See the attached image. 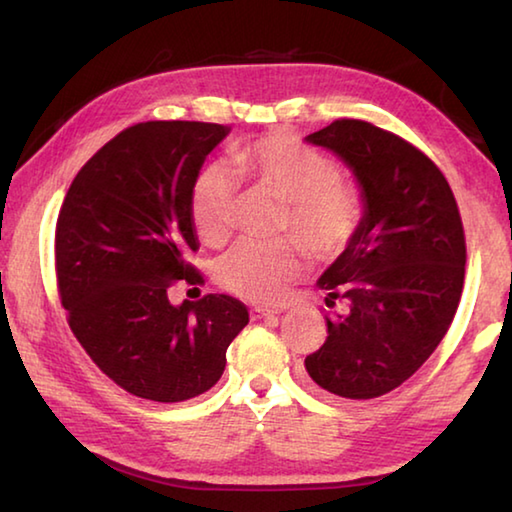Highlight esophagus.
Instances as JSON below:
<instances>
[{"mask_svg": "<svg viewBox=\"0 0 512 512\" xmlns=\"http://www.w3.org/2000/svg\"><path fill=\"white\" fill-rule=\"evenodd\" d=\"M277 311L275 309H266V307H250V318L259 320V318H268V316H275Z\"/></svg>", "mask_w": 512, "mask_h": 512, "instance_id": "1", "label": "esophagus"}]
</instances>
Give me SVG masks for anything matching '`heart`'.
<instances>
[{"label":"heart","mask_w":512,"mask_h":512,"mask_svg":"<svg viewBox=\"0 0 512 512\" xmlns=\"http://www.w3.org/2000/svg\"><path fill=\"white\" fill-rule=\"evenodd\" d=\"M237 176L287 198L280 230L296 235L275 241L244 239L219 257L214 277L225 291L253 302H273L302 268L305 251L316 262H332L357 241L366 198L361 187L341 176L332 155L287 133H268L237 144L230 153ZM237 185L230 171L210 162L196 173L189 216L207 246L230 237Z\"/></svg>","instance_id":"heart-1"}]
</instances>
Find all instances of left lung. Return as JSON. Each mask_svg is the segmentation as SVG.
Instances as JSON below:
<instances>
[{"mask_svg":"<svg viewBox=\"0 0 512 512\" xmlns=\"http://www.w3.org/2000/svg\"><path fill=\"white\" fill-rule=\"evenodd\" d=\"M307 142L350 164L366 216L318 280L327 339L305 368L327 393L372 400L402 386L452 325L467 259L461 212L429 155L370 121L336 119Z\"/></svg>","mask_w":512,"mask_h":512,"instance_id":"obj_1","label":"left lung"}]
</instances>
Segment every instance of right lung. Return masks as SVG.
<instances>
[{
  "label": "right lung",
  "mask_w": 512,
  "mask_h": 512,
  "mask_svg": "<svg viewBox=\"0 0 512 512\" xmlns=\"http://www.w3.org/2000/svg\"><path fill=\"white\" fill-rule=\"evenodd\" d=\"M228 126L142 121L76 173L56 221L58 296L76 341L108 379L142 400L173 404L221 379L248 309L225 293L169 302L178 282L205 284L189 194Z\"/></svg>",
  "instance_id": "obj_1"
}]
</instances>
